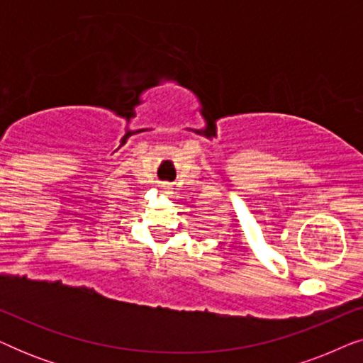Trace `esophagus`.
Instances as JSON below:
<instances>
[{
  "instance_id": "obj_1",
  "label": "esophagus",
  "mask_w": 363,
  "mask_h": 363,
  "mask_svg": "<svg viewBox=\"0 0 363 363\" xmlns=\"http://www.w3.org/2000/svg\"><path fill=\"white\" fill-rule=\"evenodd\" d=\"M162 188H163V190H172V185H170V183H163Z\"/></svg>"
}]
</instances>
